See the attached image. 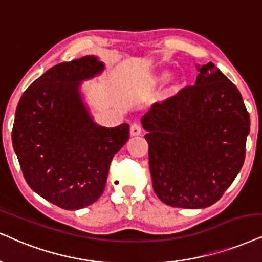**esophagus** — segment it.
I'll use <instances>...</instances> for the list:
<instances>
[{"instance_id":"esophagus-1","label":"esophagus","mask_w":262,"mask_h":262,"mask_svg":"<svg viewBox=\"0 0 262 262\" xmlns=\"http://www.w3.org/2000/svg\"><path fill=\"white\" fill-rule=\"evenodd\" d=\"M130 134L131 136H140V135L142 134V127L140 124H137V122H134L130 126Z\"/></svg>"}]
</instances>
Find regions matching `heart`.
I'll use <instances>...</instances> for the list:
<instances>
[{
    "label": "heart",
    "instance_id": "heart-1",
    "mask_svg": "<svg viewBox=\"0 0 262 262\" xmlns=\"http://www.w3.org/2000/svg\"><path fill=\"white\" fill-rule=\"evenodd\" d=\"M167 77H169V73L165 72V70H163V72L158 73V74H156V75H154V76L150 77L149 81H148V86L154 87V86L159 85V83L165 81ZM180 86H181V83H180L179 80H176V79L170 80L169 85H167V87L165 89V91H164V96H171V95H173V93L179 91Z\"/></svg>",
    "mask_w": 262,
    "mask_h": 262
}]
</instances>
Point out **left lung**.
Listing matches in <instances>:
<instances>
[{
	"label": "left lung",
	"mask_w": 262,
	"mask_h": 262,
	"mask_svg": "<svg viewBox=\"0 0 262 262\" xmlns=\"http://www.w3.org/2000/svg\"><path fill=\"white\" fill-rule=\"evenodd\" d=\"M188 86L142 118L153 189L173 208L200 209L224 195L243 166L250 130L241 92L211 62Z\"/></svg>",
	"instance_id": "8db88e82"
}]
</instances>
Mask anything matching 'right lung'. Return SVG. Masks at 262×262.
Here are the masks:
<instances>
[{
	"label": "right lung",
	"instance_id": "add662e5",
	"mask_svg": "<svg viewBox=\"0 0 262 262\" xmlns=\"http://www.w3.org/2000/svg\"><path fill=\"white\" fill-rule=\"evenodd\" d=\"M104 69L95 56L48 69L23 93L15 111L12 142L30 188L52 204L77 210L104 192L114 154L130 127H102L92 121L80 82Z\"/></svg>",
	"mask_w": 262,
	"mask_h": 262
}]
</instances>
